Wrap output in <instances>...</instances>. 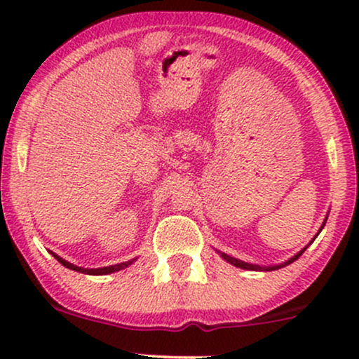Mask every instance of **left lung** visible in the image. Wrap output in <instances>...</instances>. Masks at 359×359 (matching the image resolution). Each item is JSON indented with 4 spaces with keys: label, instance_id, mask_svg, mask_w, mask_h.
I'll return each mask as SVG.
<instances>
[{
    "label": "left lung",
    "instance_id": "1",
    "mask_svg": "<svg viewBox=\"0 0 359 359\" xmlns=\"http://www.w3.org/2000/svg\"><path fill=\"white\" fill-rule=\"evenodd\" d=\"M323 226H324V224H323ZM320 229H323V228H320ZM304 250H306V248H304ZM304 250H302V251H300V253H297V255H295V257H294V258H290V259H288V262H285V263H282V265H277V266H269V269H266V270H278V269H282V266H287V265H288V263L295 262V259H297V258L300 257V255H302V253H304ZM222 258H224V259H226V262H229V263H231V265H234V266H238V269H245V270H259V266H257V265H250V263L240 262V259H236V258H233V257H228V255H224V253H222Z\"/></svg>",
    "mask_w": 359,
    "mask_h": 359
}]
</instances>
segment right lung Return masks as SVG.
Masks as SVG:
<instances>
[{
	"mask_svg": "<svg viewBox=\"0 0 359 359\" xmlns=\"http://www.w3.org/2000/svg\"><path fill=\"white\" fill-rule=\"evenodd\" d=\"M53 255V253H52ZM55 259H59V263L65 266V269H71V270H76V271H82V273H88V275H106V273H113V271H118V270H123L126 269L128 265H131V263L135 262V259H131V262H125V263H119V265H111V266H104V269H93V270H88V269H81V266H76L72 265V263L65 262V259H62L60 257H57V255H53Z\"/></svg>",
	"mask_w": 359,
	"mask_h": 359,
	"instance_id": "obj_1",
	"label": "right lung"
}]
</instances>
